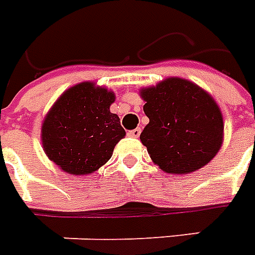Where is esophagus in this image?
Instances as JSON below:
<instances>
[{"instance_id": "1", "label": "esophagus", "mask_w": 255, "mask_h": 255, "mask_svg": "<svg viewBox=\"0 0 255 255\" xmlns=\"http://www.w3.org/2000/svg\"><path fill=\"white\" fill-rule=\"evenodd\" d=\"M140 128H135V129H132V131H128V136L131 137H139V135H140Z\"/></svg>"}]
</instances>
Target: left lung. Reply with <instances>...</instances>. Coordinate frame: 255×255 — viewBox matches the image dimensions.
<instances>
[{
  "mask_svg": "<svg viewBox=\"0 0 255 255\" xmlns=\"http://www.w3.org/2000/svg\"><path fill=\"white\" fill-rule=\"evenodd\" d=\"M150 119L140 140L152 162L170 174H189L205 166L223 143V115L193 82L177 77L140 90Z\"/></svg>",
  "mask_w": 255,
  "mask_h": 255,
  "instance_id": "obj_1",
  "label": "left lung"
}]
</instances>
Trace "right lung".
<instances>
[{"label": "right lung", "mask_w": 255, "mask_h": 255, "mask_svg": "<svg viewBox=\"0 0 255 255\" xmlns=\"http://www.w3.org/2000/svg\"><path fill=\"white\" fill-rule=\"evenodd\" d=\"M112 103L115 93L94 82L74 85L56 100L41 124V144L60 170L90 174L111 159L126 136Z\"/></svg>", "instance_id": "obj_1"}]
</instances>
